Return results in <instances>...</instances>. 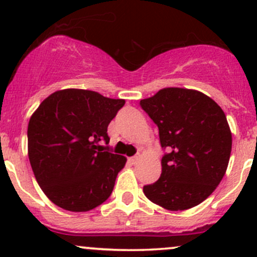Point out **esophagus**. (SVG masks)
<instances>
[{"label":"esophagus","instance_id":"esophagus-1","mask_svg":"<svg viewBox=\"0 0 257 257\" xmlns=\"http://www.w3.org/2000/svg\"><path fill=\"white\" fill-rule=\"evenodd\" d=\"M128 162L131 163V164H136V163L138 162V157H132V158H129Z\"/></svg>","mask_w":257,"mask_h":257}]
</instances>
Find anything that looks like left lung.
Segmentation results:
<instances>
[{"label": "left lung", "instance_id": "left-lung-1", "mask_svg": "<svg viewBox=\"0 0 257 257\" xmlns=\"http://www.w3.org/2000/svg\"><path fill=\"white\" fill-rule=\"evenodd\" d=\"M159 129L162 174L144 185L148 199L167 210L203 203L224 178L231 153V132L221 108L204 93L164 88L141 100Z\"/></svg>", "mask_w": 257, "mask_h": 257}]
</instances>
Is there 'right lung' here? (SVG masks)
<instances>
[{
	"label": "right lung",
	"mask_w": 257,
	"mask_h": 257,
	"mask_svg": "<svg viewBox=\"0 0 257 257\" xmlns=\"http://www.w3.org/2000/svg\"><path fill=\"white\" fill-rule=\"evenodd\" d=\"M124 99L63 89L46 98L28 123V158L47 198L68 211H89L112 194L126 159L105 152L107 129Z\"/></svg>",
	"instance_id": "obj_1"
}]
</instances>
